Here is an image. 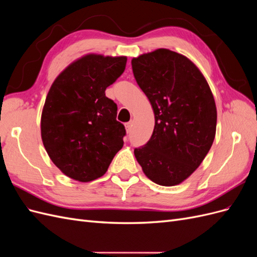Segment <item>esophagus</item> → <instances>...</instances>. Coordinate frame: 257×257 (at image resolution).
<instances>
[{
	"label": "esophagus",
	"instance_id": "34e87169",
	"mask_svg": "<svg viewBox=\"0 0 257 257\" xmlns=\"http://www.w3.org/2000/svg\"><path fill=\"white\" fill-rule=\"evenodd\" d=\"M125 128H126V132H127V133H130L131 130H132V122H127V123H125Z\"/></svg>",
	"mask_w": 257,
	"mask_h": 257
}]
</instances>
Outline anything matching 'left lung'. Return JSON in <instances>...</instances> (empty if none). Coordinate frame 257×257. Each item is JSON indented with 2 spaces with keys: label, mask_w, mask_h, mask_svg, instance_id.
Segmentation results:
<instances>
[{
  "label": "left lung",
  "mask_w": 257,
  "mask_h": 257,
  "mask_svg": "<svg viewBox=\"0 0 257 257\" xmlns=\"http://www.w3.org/2000/svg\"><path fill=\"white\" fill-rule=\"evenodd\" d=\"M132 68L155 118L149 142L134 149L136 160L154 183H181L195 172L214 141L211 90L188 58L168 49L134 58Z\"/></svg>",
  "instance_id": "1"
}]
</instances>
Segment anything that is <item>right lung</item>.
Here are the masks:
<instances>
[{
	"label": "right lung",
	"instance_id": "add662e5",
	"mask_svg": "<svg viewBox=\"0 0 257 257\" xmlns=\"http://www.w3.org/2000/svg\"><path fill=\"white\" fill-rule=\"evenodd\" d=\"M125 65V57L89 54L52 83L42 113V139L54 165L69 178L89 182L102 177L123 147L126 131L105 90Z\"/></svg>",
	"mask_w": 257,
	"mask_h": 257
}]
</instances>
